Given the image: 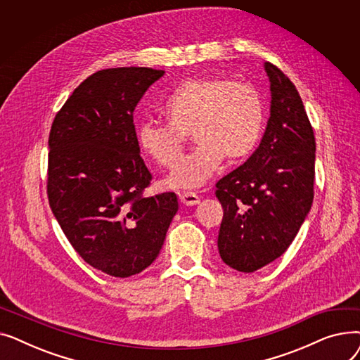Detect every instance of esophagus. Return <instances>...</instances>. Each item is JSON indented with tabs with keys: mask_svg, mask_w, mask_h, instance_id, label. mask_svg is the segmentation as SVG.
Wrapping results in <instances>:
<instances>
[{
	"mask_svg": "<svg viewBox=\"0 0 360 360\" xmlns=\"http://www.w3.org/2000/svg\"><path fill=\"white\" fill-rule=\"evenodd\" d=\"M179 201L184 205H197L200 202V197L195 193H182L179 194Z\"/></svg>",
	"mask_w": 360,
	"mask_h": 360,
	"instance_id": "1",
	"label": "esophagus"
}]
</instances>
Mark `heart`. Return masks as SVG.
<instances>
[{
    "label": "heart",
    "instance_id": "heart-1",
    "mask_svg": "<svg viewBox=\"0 0 360 360\" xmlns=\"http://www.w3.org/2000/svg\"><path fill=\"white\" fill-rule=\"evenodd\" d=\"M163 113L167 124L143 121L137 140L144 153L163 167L182 153L185 136L198 146L182 158L165 181L170 188H198L220 166L233 163L255 148L264 125V105L258 90L245 82L220 77L186 79L167 98Z\"/></svg>",
    "mask_w": 360,
    "mask_h": 360
}]
</instances>
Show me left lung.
Returning a JSON list of instances; mask_svg holds the SVG:
<instances>
[{
  "label": "left lung",
  "mask_w": 360,
  "mask_h": 360,
  "mask_svg": "<svg viewBox=\"0 0 360 360\" xmlns=\"http://www.w3.org/2000/svg\"><path fill=\"white\" fill-rule=\"evenodd\" d=\"M271 106L252 156L216 184L223 207L217 247L224 264L252 273L283 255L311 210L315 137L299 91L266 63Z\"/></svg>",
  "instance_id": "left-lung-1"
}]
</instances>
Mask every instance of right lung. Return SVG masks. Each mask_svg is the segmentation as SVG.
I'll return each mask as SVG.
<instances>
[{
    "label": "right lung",
    "instance_id": "1",
    "mask_svg": "<svg viewBox=\"0 0 360 360\" xmlns=\"http://www.w3.org/2000/svg\"><path fill=\"white\" fill-rule=\"evenodd\" d=\"M165 74L147 67L91 74L55 115L48 200L72 248L113 277L141 273L159 255L178 212L175 193L144 197L146 167L132 113Z\"/></svg>",
    "mask_w": 360,
    "mask_h": 360
}]
</instances>
